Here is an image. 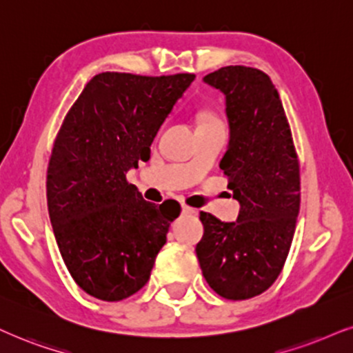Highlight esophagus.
I'll return each mask as SVG.
<instances>
[{"mask_svg":"<svg viewBox=\"0 0 353 353\" xmlns=\"http://www.w3.org/2000/svg\"><path fill=\"white\" fill-rule=\"evenodd\" d=\"M181 211H183V214H193V212H194L193 208L186 206V204H183V206H181Z\"/></svg>","mask_w":353,"mask_h":353,"instance_id":"1","label":"esophagus"}]
</instances>
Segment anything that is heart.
Instances as JSON below:
<instances>
[{
    "label": "heart",
    "instance_id": "b5f03b06",
    "mask_svg": "<svg viewBox=\"0 0 353 353\" xmlns=\"http://www.w3.org/2000/svg\"><path fill=\"white\" fill-rule=\"evenodd\" d=\"M206 121H219L217 117H214L212 114H203V123H206Z\"/></svg>",
    "mask_w": 353,
    "mask_h": 353
}]
</instances>
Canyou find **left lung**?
Instances as JSON below:
<instances>
[{"label":"left lung","instance_id":"1","mask_svg":"<svg viewBox=\"0 0 353 353\" xmlns=\"http://www.w3.org/2000/svg\"><path fill=\"white\" fill-rule=\"evenodd\" d=\"M225 94L230 141L219 167L241 203L236 223L201 212L203 276L230 301L275 283L290 254L301 203L299 162L280 94L267 73L230 65L204 77Z\"/></svg>","mask_w":353,"mask_h":353}]
</instances>
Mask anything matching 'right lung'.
Listing matches in <instances>:
<instances>
[{
  "label": "right lung",
  "mask_w": 353,
  "mask_h": 353,
  "mask_svg": "<svg viewBox=\"0 0 353 353\" xmlns=\"http://www.w3.org/2000/svg\"><path fill=\"white\" fill-rule=\"evenodd\" d=\"M193 80V73H98L57 132L47 206L65 267L90 296L121 301L149 281L181 206L145 201L125 173L150 159L160 125Z\"/></svg>",
  "instance_id": "add662e5"
}]
</instances>
